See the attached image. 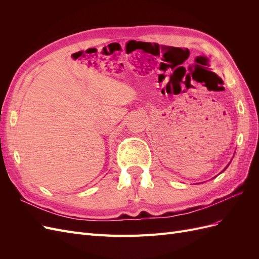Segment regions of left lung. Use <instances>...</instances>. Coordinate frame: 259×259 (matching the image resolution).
Masks as SVG:
<instances>
[{"mask_svg":"<svg viewBox=\"0 0 259 259\" xmlns=\"http://www.w3.org/2000/svg\"><path fill=\"white\" fill-rule=\"evenodd\" d=\"M199 57H203V56H199ZM199 57H198V58H199ZM203 58H204V64H205V66H208V59H207L206 57H203ZM228 166H229V165H228ZM228 166H227V167H228ZM227 167H226V168H227ZM226 168H225V169H226ZM225 169H224V170H225Z\"/></svg>","mask_w":259,"mask_h":259,"instance_id":"left-lung-1","label":"left lung"}]
</instances>
